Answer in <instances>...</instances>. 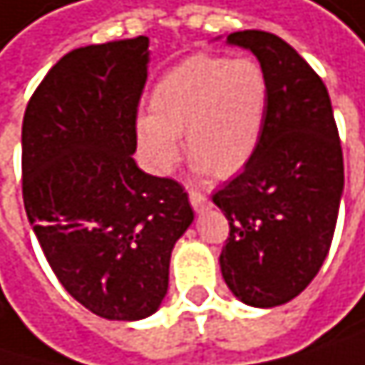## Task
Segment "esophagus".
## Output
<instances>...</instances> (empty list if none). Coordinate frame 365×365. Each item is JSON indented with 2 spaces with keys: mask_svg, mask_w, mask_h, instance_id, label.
I'll return each instance as SVG.
<instances>
[{
  "mask_svg": "<svg viewBox=\"0 0 365 365\" xmlns=\"http://www.w3.org/2000/svg\"><path fill=\"white\" fill-rule=\"evenodd\" d=\"M189 202H191L195 213H205L211 209V200L200 191H189Z\"/></svg>",
  "mask_w": 365,
  "mask_h": 365,
  "instance_id": "esophagus-1",
  "label": "esophagus"
}]
</instances>
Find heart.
I'll list each match as a JSON object with an SVG mask.
<instances>
[{
  "label": "heart",
  "instance_id": "heart-1",
  "mask_svg": "<svg viewBox=\"0 0 365 365\" xmlns=\"http://www.w3.org/2000/svg\"><path fill=\"white\" fill-rule=\"evenodd\" d=\"M150 106L135 119V137L152 172L176 168L185 133L195 176L228 178L248 165L261 141L269 80L255 58L197 53L154 84Z\"/></svg>",
  "mask_w": 365,
  "mask_h": 365
}]
</instances>
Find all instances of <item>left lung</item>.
<instances>
[{
	"instance_id": "8db88e82",
	"label": "left lung",
	"mask_w": 365,
	"mask_h": 365,
	"mask_svg": "<svg viewBox=\"0 0 365 365\" xmlns=\"http://www.w3.org/2000/svg\"><path fill=\"white\" fill-rule=\"evenodd\" d=\"M250 49L269 80L261 141L244 172L213 193L230 232L220 255L228 289L250 307L296 298L322 267L344 191V156L320 76L283 38L226 36Z\"/></svg>"
}]
</instances>
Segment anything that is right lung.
I'll list each match as a JSON object with an SVG mask.
<instances>
[{"label":"right lung","instance_id":"obj_1","mask_svg":"<svg viewBox=\"0 0 365 365\" xmlns=\"http://www.w3.org/2000/svg\"><path fill=\"white\" fill-rule=\"evenodd\" d=\"M148 45L69 51L36 86L21 130L24 205L47 263L88 312L123 322L160 307L174 244L193 222L182 185L133 158Z\"/></svg>","mask_w":365,"mask_h":365}]
</instances>
